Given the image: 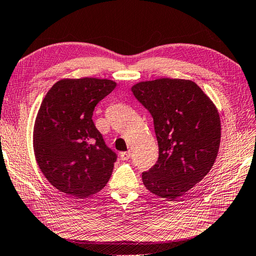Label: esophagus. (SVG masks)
Instances as JSON below:
<instances>
[{
	"label": "esophagus",
	"mask_w": 256,
	"mask_h": 256,
	"mask_svg": "<svg viewBox=\"0 0 256 256\" xmlns=\"http://www.w3.org/2000/svg\"><path fill=\"white\" fill-rule=\"evenodd\" d=\"M120 157L122 160H128L130 157V152H123L120 154Z\"/></svg>",
	"instance_id": "1"
}]
</instances>
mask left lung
Listing matches in <instances>:
<instances>
[{
    "instance_id": "1",
    "label": "left lung",
    "mask_w": 256,
    "mask_h": 256,
    "mask_svg": "<svg viewBox=\"0 0 256 256\" xmlns=\"http://www.w3.org/2000/svg\"><path fill=\"white\" fill-rule=\"evenodd\" d=\"M130 89L154 118L159 148L157 164L142 174V183L162 198H180L215 164L222 136L216 106L188 80L158 78Z\"/></svg>"
}]
</instances>
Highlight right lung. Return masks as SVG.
<instances>
[{"mask_svg": "<svg viewBox=\"0 0 256 256\" xmlns=\"http://www.w3.org/2000/svg\"><path fill=\"white\" fill-rule=\"evenodd\" d=\"M116 82L94 77L63 78L46 92L36 116L32 144L41 172L76 198L101 191L116 160L94 126L92 114Z\"/></svg>", "mask_w": 256, "mask_h": 256, "instance_id": "right-lung-1", "label": "right lung"}]
</instances>
